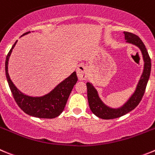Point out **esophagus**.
Here are the masks:
<instances>
[{
	"label": "esophagus",
	"instance_id": "obj_1",
	"mask_svg": "<svg viewBox=\"0 0 155 155\" xmlns=\"http://www.w3.org/2000/svg\"><path fill=\"white\" fill-rule=\"evenodd\" d=\"M77 76L80 80H86L88 77V67L83 64H80L77 68Z\"/></svg>",
	"mask_w": 155,
	"mask_h": 155
}]
</instances>
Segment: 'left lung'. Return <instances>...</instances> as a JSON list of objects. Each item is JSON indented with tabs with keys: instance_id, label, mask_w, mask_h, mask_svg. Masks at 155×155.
I'll return each mask as SVG.
<instances>
[{
	"instance_id": "left-lung-1",
	"label": "left lung",
	"mask_w": 155,
	"mask_h": 155,
	"mask_svg": "<svg viewBox=\"0 0 155 155\" xmlns=\"http://www.w3.org/2000/svg\"><path fill=\"white\" fill-rule=\"evenodd\" d=\"M124 34H125L126 42L135 45L139 47V49L141 50L144 61V71H143L141 79L138 82L135 92L128 99V102L119 108H111L106 106L99 99L97 91L95 90L92 84H90L89 82L86 83L89 108L94 115H95L99 118H103V119H112V118L121 117L128 112H131V110L135 108V107L138 106L142 99L144 92H145L147 81L149 79L150 73H151V58L148 55L147 49H146L142 40L138 36L132 33H130V32H124Z\"/></svg>"
}]
</instances>
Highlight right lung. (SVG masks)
Masks as SVG:
<instances>
[{
	"mask_svg": "<svg viewBox=\"0 0 155 155\" xmlns=\"http://www.w3.org/2000/svg\"><path fill=\"white\" fill-rule=\"evenodd\" d=\"M27 32L23 35L28 34ZM15 42L12 48L8 53L5 60V73L8 85L11 89L14 100L17 105L25 112L31 116L40 118H54L63 112L71 91L77 82L76 73H73L64 81L58 85L52 92L42 97H30L21 92L13 84L9 77L8 65L9 56L15 46Z\"/></svg>",
	"mask_w": 155,
	"mask_h": 155,
	"instance_id": "right-lung-1",
	"label": "right lung"
}]
</instances>
